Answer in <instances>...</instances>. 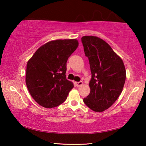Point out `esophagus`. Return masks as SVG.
<instances>
[{"mask_svg": "<svg viewBox=\"0 0 146 146\" xmlns=\"http://www.w3.org/2000/svg\"><path fill=\"white\" fill-rule=\"evenodd\" d=\"M82 84H83V82H82V81H80V82H75V86H76V87H79V86H82Z\"/></svg>", "mask_w": 146, "mask_h": 146, "instance_id": "34e87169", "label": "esophagus"}]
</instances>
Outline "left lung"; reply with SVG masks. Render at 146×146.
Listing matches in <instances>:
<instances>
[{
	"mask_svg": "<svg viewBox=\"0 0 146 146\" xmlns=\"http://www.w3.org/2000/svg\"><path fill=\"white\" fill-rule=\"evenodd\" d=\"M81 41L91 72L90 93L83 101L94 111L102 112L111 107L122 93L126 76L124 64L102 39L84 36Z\"/></svg>",
	"mask_w": 146,
	"mask_h": 146,
	"instance_id": "left-lung-1",
	"label": "left lung"
}]
</instances>
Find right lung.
Returning <instances> with one entry per match:
<instances>
[{
    "label": "right lung",
    "mask_w": 146,
    "mask_h": 146,
    "mask_svg": "<svg viewBox=\"0 0 146 146\" xmlns=\"http://www.w3.org/2000/svg\"><path fill=\"white\" fill-rule=\"evenodd\" d=\"M78 45L76 39L50 41L40 47L28 62L26 86L39 105L52 108L66 100L74 87L66 78V63Z\"/></svg>",
    "instance_id": "1"
}]
</instances>
